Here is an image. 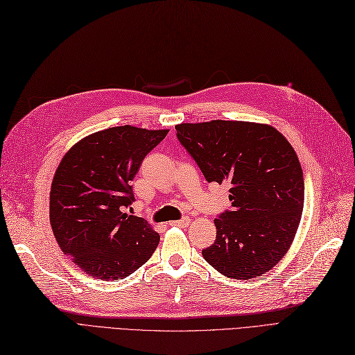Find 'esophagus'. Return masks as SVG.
I'll return each instance as SVG.
<instances>
[{"instance_id":"1","label":"esophagus","mask_w":355,"mask_h":355,"mask_svg":"<svg viewBox=\"0 0 355 355\" xmlns=\"http://www.w3.org/2000/svg\"><path fill=\"white\" fill-rule=\"evenodd\" d=\"M189 223H191V219H189V218H184V219H180V220L170 222L171 227H188Z\"/></svg>"}]
</instances>
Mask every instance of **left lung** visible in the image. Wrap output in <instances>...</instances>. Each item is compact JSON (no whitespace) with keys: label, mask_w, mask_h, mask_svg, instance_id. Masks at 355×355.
Instances as JSON below:
<instances>
[{"label":"left lung","mask_w":355,"mask_h":355,"mask_svg":"<svg viewBox=\"0 0 355 355\" xmlns=\"http://www.w3.org/2000/svg\"><path fill=\"white\" fill-rule=\"evenodd\" d=\"M176 132L206 180L231 187L232 209L214 219L216 240L204 259L234 280L268 272L290 249L302 218L304 173L295 149L261 123H182Z\"/></svg>","instance_id":"left-lung-1"}]
</instances>
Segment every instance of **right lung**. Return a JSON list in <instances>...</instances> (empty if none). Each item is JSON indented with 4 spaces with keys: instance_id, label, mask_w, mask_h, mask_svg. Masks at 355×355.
Instances as JSON below:
<instances>
[{
    "instance_id": "1",
    "label": "right lung",
    "mask_w": 355,
    "mask_h": 355,
    "mask_svg": "<svg viewBox=\"0 0 355 355\" xmlns=\"http://www.w3.org/2000/svg\"><path fill=\"white\" fill-rule=\"evenodd\" d=\"M168 130L133 125L92 133L63 155L50 191V225L62 252L103 282L141 268L159 243L146 220L124 213L132 180Z\"/></svg>"
}]
</instances>
